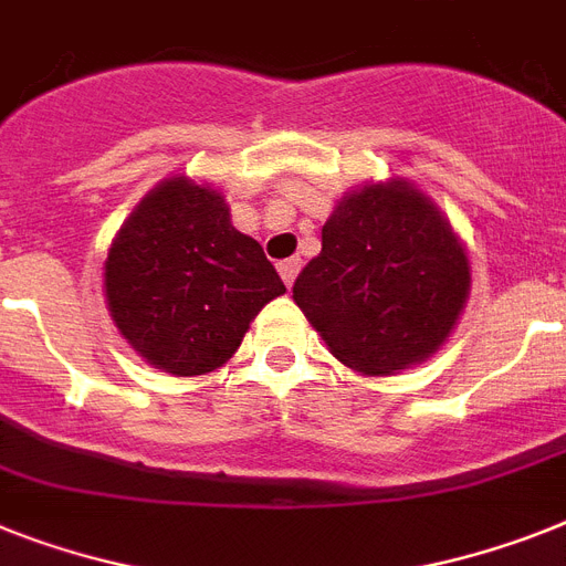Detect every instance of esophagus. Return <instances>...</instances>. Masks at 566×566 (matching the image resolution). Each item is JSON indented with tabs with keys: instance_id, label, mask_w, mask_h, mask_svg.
<instances>
[{
	"instance_id": "obj_1",
	"label": "esophagus",
	"mask_w": 566,
	"mask_h": 566,
	"mask_svg": "<svg viewBox=\"0 0 566 566\" xmlns=\"http://www.w3.org/2000/svg\"><path fill=\"white\" fill-rule=\"evenodd\" d=\"M277 272H280V277H283V283L292 289L294 277H297V272H301V260H297V256H292V260H283V263L277 265Z\"/></svg>"
}]
</instances>
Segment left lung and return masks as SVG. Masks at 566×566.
I'll return each instance as SVG.
<instances>
[{
	"mask_svg": "<svg viewBox=\"0 0 566 566\" xmlns=\"http://www.w3.org/2000/svg\"><path fill=\"white\" fill-rule=\"evenodd\" d=\"M469 286V256L442 210L390 179L335 205L292 297L340 364L394 376L446 344Z\"/></svg>",
	"mask_w": 566,
	"mask_h": 566,
	"instance_id": "8db88e82",
	"label": "left lung"
}]
</instances>
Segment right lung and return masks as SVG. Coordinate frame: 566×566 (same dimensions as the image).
<instances>
[{
    "label": "right lung",
    "mask_w": 566,
    "mask_h": 566,
    "mask_svg": "<svg viewBox=\"0 0 566 566\" xmlns=\"http://www.w3.org/2000/svg\"><path fill=\"white\" fill-rule=\"evenodd\" d=\"M109 315L156 370L205 376L228 361L265 303L286 292L226 196L188 176L149 190L104 263Z\"/></svg>",
    "instance_id": "right-lung-1"
}]
</instances>
